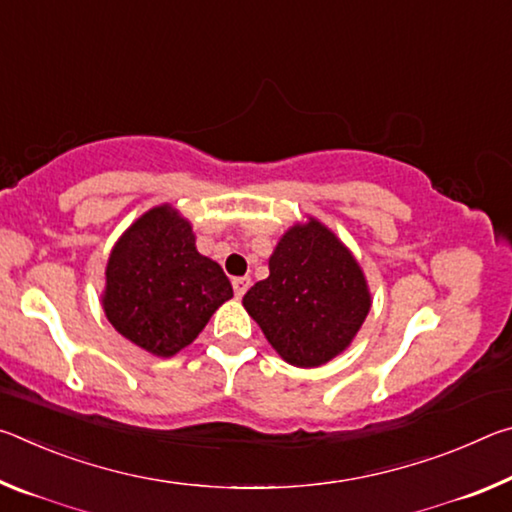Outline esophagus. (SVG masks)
Segmentation results:
<instances>
[{"label": "esophagus", "instance_id": "1", "mask_svg": "<svg viewBox=\"0 0 512 512\" xmlns=\"http://www.w3.org/2000/svg\"><path fill=\"white\" fill-rule=\"evenodd\" d=\"M232 289H235V296L241 298L250 289V277H235L232 280Z\"/></svg>", "mask_w": 512, "mask_h": 512}]
</instances>
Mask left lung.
<instances>
[{"mask_svg": "<svg viewBox=\"0 0 512 512\" xmlns=\"http://www.w3.org/2000/svg\"><path fill=\"white\" fill-rule=\"evenodd\" d=\"M268 271L244 307L284 361L316 368L348 348L368 316L370 293L357 259L325 225H293Z\"/></svg>", "mask_w": 512, "mask_h": 512, "instance_id": "1", "label": "left lung"}]
</instances>
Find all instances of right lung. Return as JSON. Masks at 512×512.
I'll return each instance as SVG.
<instances>
[{
	"mask_svg": "<svg viewBox=\"0 0 512 512\" xmlns=\"http://www.w3.org/2000/svg\"><path fill=\"white\" fill-rule=\"evenodd\" d=\"M194 232L173 207H153L112 248L103 309L124 339L155 357L192 343L232 284L196 250Z\"/></svg>",
	"mask_w": 512,
	"mask_h": 512,
	"instance_id": "right-lung-1",
	"label": "right lung"
}]
</instances>
